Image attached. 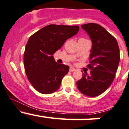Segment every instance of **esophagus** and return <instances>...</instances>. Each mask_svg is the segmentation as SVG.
Here are the masks:
<instances>
[{"label": "esophagus", "instance_id": "obj_1", "mask_svg": "<svg viewBox=\"0 0 129 129\" xmlns=\"http://www.w3.org/2000/svg\"><path fill=\"white\" fill-rule=\"evenodd\" d=\"M75 71V68H74L73 67H70V71H71V72H73V71Z\"/></svg>", "mask_w": 129, "mask_h": 129}]
</instances>
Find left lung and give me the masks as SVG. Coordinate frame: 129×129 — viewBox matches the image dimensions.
Here are the masks:
<instances>
[{"mask_svg":"<svg viewBox=\"0 0 129 129\" xmlns=\"http://www.w3.org/2000/svg\"><path fill=\"white\" fill-rule=\"evenodd\" d=\"M92 43L90 51V74L83 73L76 82L80 92L94 97L106 91L114 80L120 61V50L117 40L102 26L95 23L81 25Z\"/></svg>","mask_w":129,"mask_h":129,"instance_id":"left-lung-1","label":"left lung"}]
</instances>
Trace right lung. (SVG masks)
<instances>
[{
  "label": "right lung",
  "instance_id": "1",
  "mask_svg": "<svg viewBox=\"0 0 129 129\" xmlns=\"http://www.w3.org/2000/svg\"><path fill=\"white\" fill-rule=\"evenodd\" d=\"M78 30V25L51 24L29 38L24 51V68L29 82L38 92L49 94L59 89L70 67L56 63L53 55Z\"/></svg>",
  "mask_w": 129,
  "mask_h": 129
}]
</instances>
